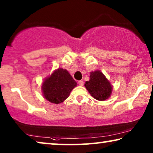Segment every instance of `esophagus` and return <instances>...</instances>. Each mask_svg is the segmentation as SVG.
I'll return each instance as SVG.
<instances>
[{
	"label": "esophagus",
	"instance_id": "1",
	"mask_svg": "<svg viewBox=\"0 0 153 153\" xmlns=\"http://www.w3.org/2000/svg\"><path fill=\"white\" fill-rule=\"evenodd\" d=\"M78 84L80 86H83L84 85V82L82 81V80H79V81H78Z\"/></svg>",
	"mask_w": 153,
	"mask_h": 153
}]
</instances>
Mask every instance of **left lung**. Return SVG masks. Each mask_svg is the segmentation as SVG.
I'll list each match as a JSON object with an SVG mask.
<instances>
[{
  "mask_svg": "<svg viewBox=\"0 0 153 153\" xmlns=\"http://www.w3.org/2000/svg\"><path fill=\"white\" fill-rule=\"evenodd\" d=\"M91 96L99 101H104L111 97L113 86L103 73L99 70L90 73V79L84 84Z\"/></svg>",
  "mask_w": 153,
  "mask_h": 153,
  "instance_id": "8db88e82",
  "label": "left lung"
}]
</instances>
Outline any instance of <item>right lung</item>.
I'll list each match as a JSON object with an SVG mask.
<instances>
[{
	"label": "right lung",
	"mask_w": 153,
	"mask_h": 153,
	"mask_svg": "<svg viewBox=\"0 0 153 153\" xmlns=\"http://www.w3.org/2000/svg\"><path fill=\"white\" fill-rule=\"evenodd\" d=\"M76 86L77 82L68 71L58 68L49 76L45 77L41 89L47 101L58 104L65 101Z\"/></svg>",
	"instance_id": "obj_1"
}]
</instances>
